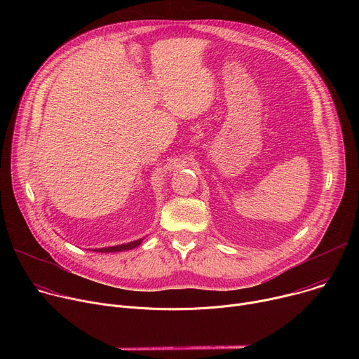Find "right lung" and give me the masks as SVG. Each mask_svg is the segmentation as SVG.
<instances>
[{"instance_id": "1", "label": "right lung", "mask_w": 359, "mask_h": 359, "mask_svg": "<svg viewBox=\"0 0 359 359\" xmlns=\"http://www.w3.org/2000/svg\"><path fill=\"white\" fill-rule=\"evenodd\" d=\"M143 241V238L130 241V243H125V244H119V245H112V247H102V248H95L93 251L96 252H116V251H125V250H132L137 245H140Z\"/></svg>"}]
</instances>
